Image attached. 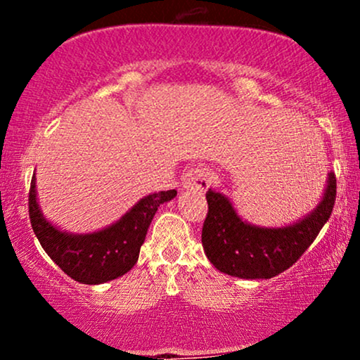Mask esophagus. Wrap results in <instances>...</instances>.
<instances>
[{
  "mask_svg": "<svg viewBox=\"0 0 360 360\" xmlns=\"http://www.w3.org/2000/svg\"><path fill=\"white\" fill-rule=\"evenodd\" d=\"M184 188L188 189H196V191H205L212 184V174L206 167H193L191 171L186 172Z\"/></svg>",
  "mask_w": 360,
  "mask_h": 360,
  "instance_id": "34e87169",
  "label": "esophagus"
}]
</instances>
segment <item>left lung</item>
I'll return each instance as SVG.
<instances>
[{"instance_id": "8db88e82", "label": "left lung", "mask_w": 360, "mask_h": 360, "mask_svg": "<svg viewBox=\"0 0 360 360\" xmlns=\"http://www.w3.org/2000/svg\"><path fill=\"white\" fill-rule=\"evenodd\" d=\"M335 198L337 177L330 172L323 200L309 217L284 229H259L242 221L225 196L208 189V213L201 232L206 257L218 271L235 278H274L311 245L332 214Z\"/></svg>"}]
</instances>
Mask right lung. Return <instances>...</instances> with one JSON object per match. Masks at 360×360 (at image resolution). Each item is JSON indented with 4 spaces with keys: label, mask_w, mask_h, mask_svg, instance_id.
<instances>
[{
    "label": "right lung",
    "mask_w": 360,
    "mask_h": 360,
    "mask_svg": "<svg viewBox=\"0 0 360 360\" xmlns=\"http://www.w3.org/2000/svg\"><path fill=\"white\" fill-rule=\"evenodd\" d=\"M176 194V189L148 194L108 229L89 235H69L53 229L40 213L34 176L28 214L40 245L69 278L82 284H101L127 274L135 266L157 208Z\"/></svg>",
    "instance_id": "obj_1"
}]
</instances>
